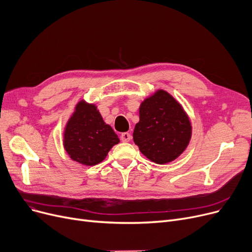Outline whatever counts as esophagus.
<instances>
[{
  "mask_svg": "<svg viewBox=\"0 0 252 252\" xmlns=\"http://www.w3.org/2000/svg\"><path fill=\"white\" fill-rule=\"evenodd\" d=\"M131 134L130 133H128V132H123L122 134H121V140L123 141V142H128V141H130V139H131Z\"/></svg>",
  "mask_w": 252,
  "mask_h": 252,
  "instance_id": "34e87169",
  "label": "esophagus"
}]
</instances>
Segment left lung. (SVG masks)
Returning <instances> with one entry per match:
<instances>
[{
  "mask_svg": "<svg viewBox=\"0 0 252 252\" xmlns=\"http://www.w3.org/2000/svg\"><path fill=\"white\" fill-rule=\"evenodd\" d=\"M190 135L189 117L169 93L159 90L140 104L133 140L151 161L165 164L175 160L188 147Z\"/></svg>",
  "mask_w": 252,
  "mask_h": 252,
  "instance_id": "obj_1",
  "label": "left lung"
}]
</instances>
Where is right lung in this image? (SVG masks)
Masks as SVG:
<instances>
[{
  "label": "right lung",
  "instance_id": "right-lung-1",
  "mask_svg": "<svg viewBox=\"0 0 252 252\" xmlns=\"http://www.w3.org/2000/svg\"><path fill=\"white\" fill-rule=\"evenodd\" d=\"M120 139L94 104L80 101L64 130L63 146L69 157L86 166L100 163Z\"/></svg>",
  "mask_w": 252,
  "mask_h": 252
}]
</instances>
